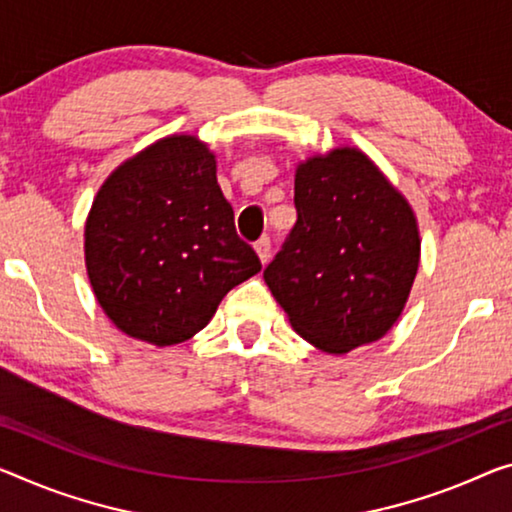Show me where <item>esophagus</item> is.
Here are the masks:
<instances>
[{
  "label": "esophagus",
  "instance_id": "34e87169",
  "mask_svg": "<svg viewBox=\"0 0 512 512\" xmlns=\"http://www.w3.org/2000/svg\"><path fill=\"white\" fill-rule=\"evenodd\" d=\"M254 249H256V254H258V258H261V263L265 265L267 261H270V251H272V247H270V238H261L254 245Z\"/></svg>",
  "mask_w": 512,
  "mask_h": 512
}]
</instances>
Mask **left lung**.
<instances>
[{
    "label": "left lung",
    "mask_w": 512,
    "mask_h": 512,
    "mask_svg": "<svg viewBox=\"0 0 512 512\" xmlns=\"http://www.w3.org/2000/svg\"><path fill=\"white\" fill-rule=\"evenodd\" d=\"M297 222L263 279L290 325L327 355L380 341L396 325L421 261L410 203L355 146L295 169Z\"/></svg>",
    "instance_id": "8db88e82"
}]
</instances>
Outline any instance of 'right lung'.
<instances>
[{"label": "right lung", "instance_id": "right-lung-1", "mask_svg": "<svg viewBox=\"0 0 512 512\" xmlns=\"http://www.w3.org/2000/svg\"><path fill=\"white\" fill-rule=\"evenodd\" d=\"M84 263L105 316L137 341L176 345L261 261L235 233L206 141L169 135L119 164L84 224Z\"/></svg>", "mask_w": 512, "mask_h": 512}]
</instances>
